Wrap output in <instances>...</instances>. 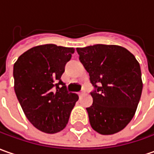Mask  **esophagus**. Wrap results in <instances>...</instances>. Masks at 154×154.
<instances>
[{
	"instance_id": "esophagus-1",
	"label": "esophagus",
	"mask_w": 154,
	"mask_h": 154,
	"mask_svg": "<svg viewBox=\"0 0 154 154\" xmlns=\"http://www.w3.org/2000/svg\"><path fill=\"white\" fill-rule=\"evenodd\" d=\"M82 95H83V93H79V94H78V96H79L80 98H81Z\"/></svg>"
}]
</instances>
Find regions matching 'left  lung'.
Returning a JSON list of instances; mask_svg holds the SVG:
<instances>
[{
	"label": "left lung",
	"mask_w": 154,
	"mask_h": 154,
	"mask_svg": "<svg viewBox=\"0 0 154 154\" xmlns=\"http://www.w3.org/2000/svg\"><path fill=\"white\" fill-rule=\"evenodd\" d=\"M96 90L87 108L92 128L101 135L123 130L135 116L143 91L139 62L124 47L94 45L77 48Z\"/></svg>",
	"instance_id": "1"
}]
</instances>
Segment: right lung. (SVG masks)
Instances as JSON below:
<instances>
[{
    "label": "right lung",
    "mask_w": 154,
    "mask_h": 154,
    "mask_svg": "<svg viewBox=\"0 0 154 154\" xmlns=\"http://www.w3.org/2000/svg\"><path fill=\"white\" fill-rule=\"evenodd\" d=\"M74 48L47 44L20 55L13 66L14 90L30 123L54 134L66 126L78 95L68 93L60 80Z\"/></svg>",
    "instance_id": "1"
}]
</instances>
